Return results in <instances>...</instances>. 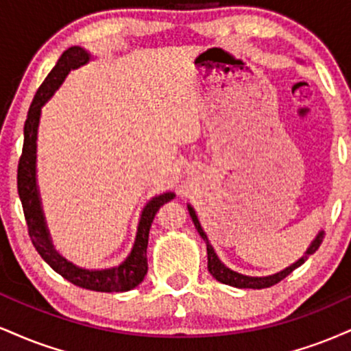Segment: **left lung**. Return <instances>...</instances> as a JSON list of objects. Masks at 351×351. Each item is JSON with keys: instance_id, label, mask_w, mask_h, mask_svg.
Listing matches in <instances>:
<instances>
[{"instance_id": "1", "label": "left lung", "mask_w": 351, "mask_h": 351, "mask_svg": "<svg viewBox=\"0 0 351 351\" xmlns=\"http://www.w3.org/2000/svg\"><path fill=\"white\" fill-rule=\"evenodd\" d=\"M188 210H189V216H191V219H193L194 227H196L197 232H199L202 240L206 242V247H208V269H209V273L213 274V276L216 278L217 281L223 282V285L234 286V288H240V289H245V288L263 289V288H269V286L276 285V282H280L281 280H285V278L288 276L289 273H293L294 269L301 267V265L307 258H309L312 253H315V250H317V248L320 247V243H322V240H324V230H319V234L315 235L314 240H312L309 247H307V250L304 252V255L298 261H294L293 265H289V267L281 269V271L269 274V276H247V274L237 273V271H234V269L227 268L226 265H223L222 261L219 260L217 253L214 252V247L210 245L208 235H206V232L202 230L199 219H197V216H196V210L191 208V204H188Z\"/></svg>"}]
</instances>
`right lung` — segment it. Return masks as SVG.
Wrapping results in <instances>:
<instances>
[{
  "instance_id": "right-lung-1",
  "label": "right lung",
  "mask_w": 351,
  "mask_h": 351,
  "mask_svg": "<svg viewBox=\"0 0 351 351\" xmlns=\"http://www.w3.org/2000/svg\"><path fill=\"white\" fill-rule=\"evenodd\" d=\"M90 60L91 53L83 47L73 45V47L66 49L34 96L26 124H24L23 155H21L18 167V193L21 202H23L24 216H26L29 237L39 255L45 263L50 265L53 271L62 274L65 280L80 288L99 291V293H124V291H130L141 285L145 278L147 268H149L147 245H149L150 226L157 210L165 202L171 201L175 197V193L158 194L143 206L134 247L128 258L121 265L104 269H86L73 265L55 250L44 210H42L39 184H37V130H39L42 106L52 98L53 93L58 90V86L71 70L80 69Z\"/></svg>"
}]
</instances>
